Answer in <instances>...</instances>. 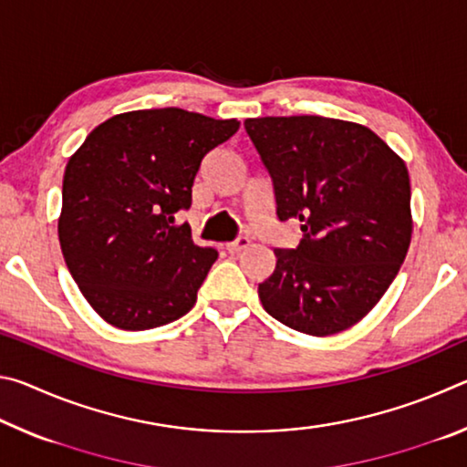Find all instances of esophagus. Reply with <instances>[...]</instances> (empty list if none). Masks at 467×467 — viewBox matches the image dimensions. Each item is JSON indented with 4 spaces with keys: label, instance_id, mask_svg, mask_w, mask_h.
<instances>
[{
    "label": "esophagus",
    "instance_id": "esophagus-1",
    "mask_svg": "<svg viewBox=\"0 0 467 467\" xmlns=\"http://www.w3.org/2000/svg\"><path fill=\"white\" fill-rule=\"evenodd\" d=\"M247 247H249L247 236H239V239L233 241V243H226V251L233 253V255H234V253H241L243 249H247Z\"/></svg>",
    "mask_w": 467,
    "mask_h": 467
}]
</instances>
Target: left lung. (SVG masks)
<instances>
[{
	"label": "left lung",
	"mask_w": 467,
	"mask_h": 467,
	"mask_svg": "<svg viewBox=\"0 0 467 467\" xmlns=\"http://www.w3.org/2000/svg\"><path fill=\"white\" fill-rule=\"evenodd\" d=\"M244 130L270 172L275 216L296 218V249H274L264 309L309 336L358 323L389 288L412 239L410 175L365 125L319 115L259 117Z\"/></svg>",
	"instance_id": "left-lung-1"
}]
</instances>
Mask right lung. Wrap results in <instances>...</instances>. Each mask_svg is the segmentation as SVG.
Returning a JSON list of instances; mask_svg holds the SVG:
<instances>
[{
  "mask_svg": "<svg viewBox=\"0 0 467 467\" xmlns=\"http://www.w3.org/2000/svg\"><path fill=\"white\" fill-rule=\"evenodd\" d=\"M239 125L177 107L130 110L94 128L69 158L61 253L110 326L152 329L192 311L218 251L195 244L175 214L192 205L203 156Z\"/></svg>",
  "mask_w": 467,
  "mask_h": 467,
  "instance_id": "add662e5",
  "label": "right lung"
}]
</instances>
